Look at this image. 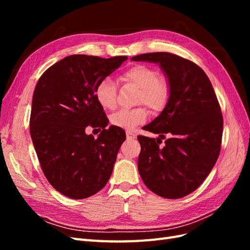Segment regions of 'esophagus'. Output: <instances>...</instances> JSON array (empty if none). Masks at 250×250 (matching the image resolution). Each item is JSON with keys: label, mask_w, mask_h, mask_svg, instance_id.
<instances>
[{"label": "esophagus", "mask_w": 250, "mask_h": 250, "mask_svg": "<svg viewBox=\"0 0 250 250\" xmlns=\"http://www.w3.org/2000/svg\"><path fill=\"white\" fill-rule=\"evenodd\" d=\"M126 137H127V140H133L137 137H135V134L131 131H126Z\"/></svg>", "instance_id": "obj_1"}]
</instances>
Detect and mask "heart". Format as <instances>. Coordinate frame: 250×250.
Instances as JSON below:
<instances>
[{
	"mask_svg": "<svg viewBox=\"0 0 250 250\" xmlns=\"http://www.w3.org/2000/svg\"><path fill=\"white\" fill-rule=\"evenodd\" d=\"M124 82L140 89L138 103H143L153 111H161L167 105L170 98V84L168 80L158 76L153 67L137 64L123 75ZM98 104L104 109L111 110L117 106V87L110 78H104L98 83L95 89ZM148 112L145 107L120 109L110 116V123L123 129L132 130L147 121Z\"/></svg>",
	"mask_w": 250,
	"mask_h": 250,
	"instance_id": "b5f03b06",
	"label": "heart"
}]
</instances>
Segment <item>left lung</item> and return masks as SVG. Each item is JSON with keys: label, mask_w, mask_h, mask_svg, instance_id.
<instances>
[{"label": "left lung", "mask_w": 250, "mask_h": 250, "mask_svg": "<svg viewBox=\"0 0 250 250\" xmlns=\"http://www.w3.org/2000/svg\"><path fill=\"white\" fill-rule=\"evenodd\" d=\"M131 59L158 63L170 84L167 105L145 126L158 134L157 140L138 137L139 173L149 190L161 197H185L203 183L220 153L223 117L215 90L200 66L175 54L155 52Z\"/></svg>", "instance_id": "8db88e82"}]
</instances>
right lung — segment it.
Returning <instances> with one entry per match:
<instances>
[{
    "mask_svg": "<svg viewBox=\"0 0 250 250\" xmlns=\"http://www.w3.org/2000/svg\"><path fill=\"white\" fill-rule=\"evenodd\" d=\"M127 58L70 55L50 66L35 86L30 134L44 176L66 197L87 198L111 175L126 134L105 128L108 119L95 89ZM87 125L102 127L100 137L87 136Z\"/></svg>",
    "mask_w": 250,
    "mask_h": 250,
    "instance_id": "right-lung-1",
    "label": "right lung"
}]
</instances>
